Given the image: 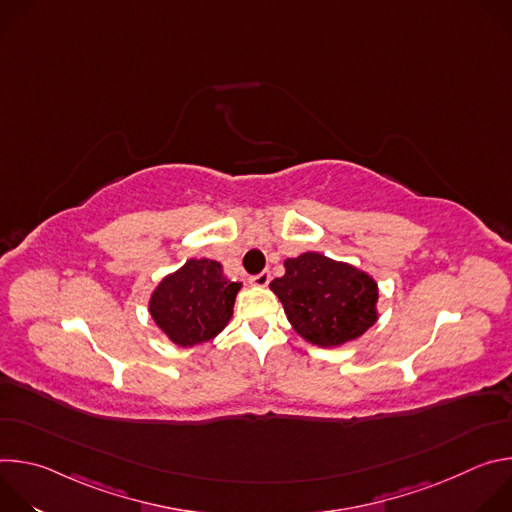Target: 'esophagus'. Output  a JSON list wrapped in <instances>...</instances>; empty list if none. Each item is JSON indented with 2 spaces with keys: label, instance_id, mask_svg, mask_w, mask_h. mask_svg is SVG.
I'll return each instance as SVG.
<instances>
[{
  "label": "esophagus",
  "instance_id": "1",
  "mask_svg": "<svg viewBox=\"0 0 512 512\" xmlns=\"http://www.w3.org/2000/svg\"><path fill=\"white\" fill-rule=\"evenodd\" d=\"M269 281H271V273L269 271H261L259 275L251 277V283L257 285V287H265V285H269Z\"/></svg>",
  "mask_w": 512,
  "mask_h": 512
}]
</instances>
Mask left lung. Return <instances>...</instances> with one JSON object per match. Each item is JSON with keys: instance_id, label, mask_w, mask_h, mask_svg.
Returning a JSON list of instances; mask_svg holds the SVG:
<instances>
[{"instance_id": "left-lung-1", "label": "left lung", "mask_w": 512, "mask_h": 512, "mask_svg": "<svg viewBox=\"0 0 512 512\" xmlns=\"http://www.w3.org/2000/svg\"><path fill=\"white\" fill-rule=\"evenodd\" d=\"M283 265L285 275L269 287L304 340L322 348L342 346L379 320V287L369 273L316 251Z\"/></svg>"}]
</instances>
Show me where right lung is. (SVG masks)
I'll return each mask as SVG.
<instances>
[{
	"label": "right lung",
	"instance_id": "add662e5",
	"mask_svg": "<svg viewBox=\"0 0 512 512\" xmlns=\"http://www.w3.org/2000/svg\"><path fill=\"white\" fill-rule=\"evenodd\" d=\"M241 285L225 277L218 261L190 259L158 283L150 314L174 344H202L229 324Z\"/></svg>",
	"mask_w": 512,
	"mask_h": 512
}]
</instances>
